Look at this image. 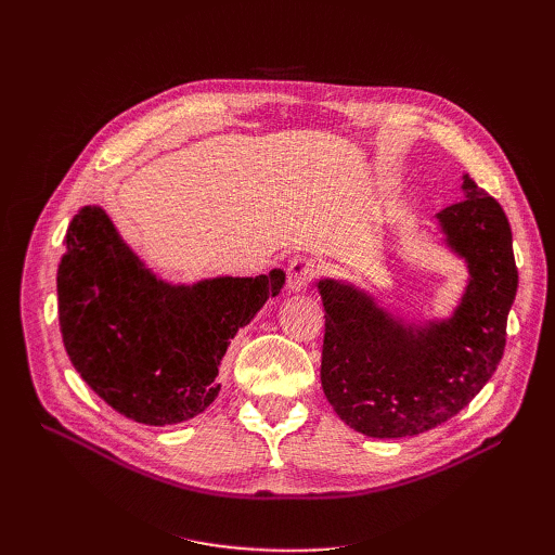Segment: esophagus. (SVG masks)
Here are the masks:
<instances>
[{
  "label": "esophagus",
  "instance_id": "1",
  "mask_svg": "<svg viewBox=\"0 0 555 555\" xmlns=\"http://www.w3.org/2000/svg\"><path fill=\"white\" fill-rule=\"evenodd\" d=\"M319 261L312 257H294L287 266V284L292 292H306L319 275Z\"/></svg>",
  "mask_w": 555,
  "mask_h": 555
}]
</instances>
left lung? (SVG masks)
Here are the masks:
<instances>
[{
  "mask_svg": "<svg viewBox=\"0 0 555 555\" xmlns=\"http://www.w3.org/2000/svg\"><path fill=\"white\" fill-rule=\"evenodd\" d=\"M465 198L438 212L469 284L447 322L405 326L371 296L319 282L326 310L322 386L347 426L371 438H410L449 422L491 379L507 343L518 287L512 229L498 201L463 176Z\"/></svg>",
  "mask_w": 555,
  "mask_h": 555,
  "instance_id": "8db88e82",
  "label": "left lung"
}]
</instances>
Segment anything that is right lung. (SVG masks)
Masks as SVG:
<instances>
[{"label": "right lung", "instance_id": "obj_1", "mask_svg": "<svg viewBox=\"0 0 555 555\" xmlns=\"http://www.w3.org/2000/svg\"><path fill=\"white\" fill-rule=\"evenodd\" d=\"M284 284L282 271L173 287L143 268L108 215L86 206L57 268L62 340L90 389L131 422L180 424L220 391L233 335Z\"/></svg>", "mask_w": 555, "mask_h": 555}]
</instances>
